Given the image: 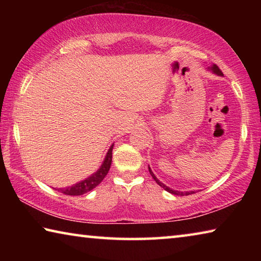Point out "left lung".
Returning a JSON list of instances; mask_svg holds the SVG:
<instances>
[{"label": "left lung", "instance_id": "1", "mask_svg": "<svg viewBox=\"0 0 261 261\" xmlns=\"http://www.w3.org/2000/svg\"><path fill=\"white\" fill-rule=\"evenodd\" d=\"M211 70L212 71H213L214 73H216V74H219V76H221V74H222V72H221V70L219 69V67L218 65H215V64H213V67L211 68ZM148 170H149V174L152 175V177L154 178V180H155V182L160 185L161 188H163L166 190V191H168L169 193H173V194H176V196H189V194H192V193H194L193 191H188V192H180V191H175V190H173V189H170V188H168L167 185H165L163 183H161L160 180H159L156 177H155V175L153 174V171L151 170V168L148 167Z\"/></svg>", "mask_w": 261, "mask_h": 261}]
</instances>
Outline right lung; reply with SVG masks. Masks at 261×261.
<instances>
[{"label":"right lung","instance_id":"add662e5","mask_svg":"<svg viewBox=\"0 0 261 261\" xmlns=\"http://www.w3.org/2000/svg\"><path fill=\"white\" fill-rule=\"evenodd\" d=\"M113 147H114V144L108 149L107 155H106L102 165H101V167L99 168V170L96 171V173L90 176V177H87L86 179L82 180V182L71 185V187L59 189V191L64 194H68V196H81V194L86 193L88 191H91V190H93L95 187H98V185L102 182V179L106 177V175L108 174L110 165H112Z\"/></svg>","mask_w":261,"mask_h":261}]
</instances>
